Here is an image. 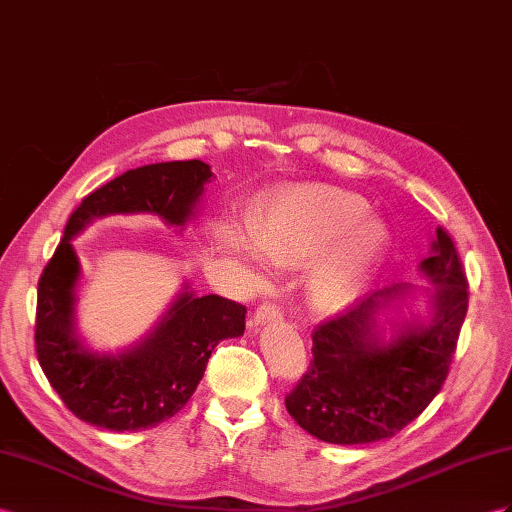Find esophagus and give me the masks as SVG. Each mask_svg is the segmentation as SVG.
I'll return each mask as SVG.
<instances>
[{
	"instance_id": "obj_1",
	"label": "esophagus",
	"mask_w": 512,
	"mask_h": 512,
	"mask_svg": "<svg viewBox=\"0 0 512 512\" xmlns=\"http://www.w3.org/2000/svg\"><path fill=\"white\" fill-rule=\"evenodd\" d=\"M279 320H281V311L274 307V305H270V303H264V305H259L257 311L253 313L251 326H253V329H261V326H264V324L279 322Z\"/></svg>"
}]
</instances>
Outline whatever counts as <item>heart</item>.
Returning <instances> with one entry per match:
<instances>
[{
    "label": "heart",
    "mask_w": 512,
    "mask_h": 512,
    "mask_svg": "<svg viewBox=\"0 0 512 512\" xmlns=\"http://www.w3.org/2000/svg\"><path fill=\"white\" fill-rule=\"evenodd\" d=\"M389 235L359 194L324 183L274 192L248 220L225 225L222 244L261 277L259 257L274 266L307 264L305 296L322 313L355 305L387 251Z\"/></svg>",
    "instance_id": "obj_1"
}]
</instances>
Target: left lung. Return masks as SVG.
I'll use <instances>...</instances> for the list:
<instances>
[{"instance_id": "left-lung-1", "label": "left lung", "mask_w": 512, "mask_h": 512, "mask_svg": "<svg viewBox=\"0 0 512 512\" xmlns=\"http://www.w3.org/2000/svg\"><path fill=\"white\" fill-rule=\"evenodd\" d=\"M417 270L428 287L391 283L313 331V361L285 398L311 437L337 445L389 439L439 393L469 303L448 233L437 229ZM417 299L427 303L424 314Z\"/></svg>"}]
</instances>
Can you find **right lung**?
<instances>
[{"mask_svg":"<svg viewBox=\"0 0 512 512\" xmlns=\"http://www.w3.org/2000/svg\"><path fill=\"white\" fill-rule=\"evenodd\" d=\"M212 177L201 160L140 166L90 192L71 214L38 281L34 342L47 381L82 422L114 432L166 422L190 400L218 342L244 335L246 307L216 294L196 296L188 281L153 329L119 352L93 350L77 333V235L97 218L134 214L183 231Z\"/></svg>","mask_w":512,"mask_h":512,"instance_id":"right-lung-1","label":"right lung"}]
</instances>
